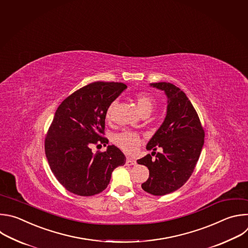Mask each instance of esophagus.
Masks as SVG:
<instances>
[{
	"mask_svg": "<svg viewBox=\"0 0 248 248\" xmlns=\"http://www.w3.org/2000/svg\"><path fill=\"white\" fill-rule=\"evenodd\" d=\"M136 164H137V161L135 159L127 157V159H126V165L127 166H135Z\"/></svg>",
	"mask_w": 248,
	"mask_h": 248,
	"instance_id": "1",
	"label": "esophagus"
}]
</instances>
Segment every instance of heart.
<instances>
[{"instance_id":"b5f03b06","label":"heart","mask_w":248,"mask_h":248,"mask_svg":"<svg viewBox=\"0 0 248 248\" xmlns=\"http://www.w3.org/2000/svg\"><path fill=\"white\" fill-rule=\"evenodd\" d=\"M135 104H136L137 110L140 115L150 114L155 108V100L146 93H137L135 95ZM114 105L115 103H112L107 110L106 117L108 120H110L111 118V113H112ZM113 141L125 153L134 154L139 150L141 140L137 133L130 132V131H123L114 136Z\"/></svg>"}]
</instances>
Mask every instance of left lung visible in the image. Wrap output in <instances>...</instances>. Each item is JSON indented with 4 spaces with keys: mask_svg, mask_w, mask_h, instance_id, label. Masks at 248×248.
<instances>
[{
    "mask_svg": "<svg viewBox=\"0 0 248 248\" xmlns=\"http://www.w3.org/2000/svg\"><path fill=\"white\" fill-rule=\"evenodd\" d=\"M150 86L164 92L167 97L166 115L146 144V150L153 151L152 155H146L137 162L150 170V177L141 184V188L154 195H165L180 188L190 177L202 151L204 131L183 91L166 82ZM158 146L163 153L155 154Z\"/></svg>",
    "mask_w": 248,
    "mask_h": 248,
    "instance_id": "obj_1",
    "label": "left lung"
}]
</instances>
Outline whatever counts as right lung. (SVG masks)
I'll return each instance as SVG.
<instances>
[{
  "label": "right lung",
  "instance_id": "right-lung-1",
  "mask_svg": "<svg viewBox=\"0 0 248 248\" xmlns=\"http://www.w3.org/2000/svg\"><path fill=\"white\" fill-rule=\"evenodd\" d=\"M127 89L123 83L93 82L69 95L56 111L45 141V153L57 180L70 192L91 196L102 192L112 171L126 162L115 145L93 155V144L107 145L103 138L108 107Z\"/></svg>",
  "mask_w": 248,
  "mask_h": 248
}]
</instances>
